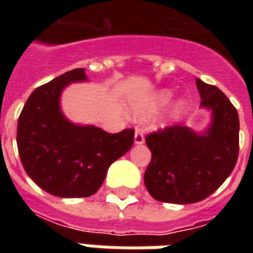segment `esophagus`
<instances>
[{
	"label": "esophagus",
	"instance_id": "1",
	"mask_svg": "<svg viewBox=\"0 0 253 253\" xmlns=\"http://www.w3.org/2000/svg\"><path fill=\"white\" fill-rule=\"evenodd\" d=\"M134 142H135V145H142V143L145 142L143 131L141 128H137V130H135V134H134Z\"/></svg>",
	"mask_w": 253,
	"mask_h": 253
}]
</instances>
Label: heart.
Instances as JSON below:
<instances>
[{"instance_id": "1", "label": "heart", "mask_w": 253, "mask_h": 253, "mask_svg": "<svg viewBox=\"0 0 253 253\" xmlns=\"http://www.w3.org/2000/svg\"><path fill=\"white\" fill-rule=\"evenodd\" d=\"M170 96H172V93H170L169 90H167V89L156 92L152 96H149L146 99L141 100V101H138V103L132 105V115L135 116V118H139V119H145V118L152 116L161 107H164L169 101ZM181 107H183V101L181 100L175 101L172 104V107H170V115L177 114L181 110Z\"/></svg>"}]
</instances>
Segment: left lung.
Segmentation results:
<instances>
[{
	"instance_id": "8db88e82",
	"label": "left lung",
	"mask_w": 253,
	"mask_h": 253,
	"mask_svg": "<svg viewBox=\"0 0 253 253\" xmlns=\"http://www.w3.org/2000/svg\"><path fill=\"white\" fill-rule=\"evenodd\" d=\"M201 107L211 111L206 131L165 127L146 135L152 152L145 186L156 201L188 205L210 196L228 179L239 157L240 122L230 100L214 85L196 78Z\"/></svg>"
}]
</instances>
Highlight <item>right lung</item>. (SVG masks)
Returning a JSON list of instances; mask_svg holds the SVG:
<instances>
[{
	"label": "right lung",
	"mask_w": 253,
	"mask_h": 253,
	"mask_svg": "<svg viewBox=\"0 0 253 253\" xmlns=\"http://www.w3.org/2000/svg\"><path fill=\"white\" fill-rule=\"evenodd\" d=\"M74 69L36 88L17 123V149L27 175L42 190L59 198H86L99 190L114 161L134 143V130L110 134L94 126L74 125L61 111L69 84L86 81Z\"/></svg>",
	"instance_id": "right-lung-1"
}]
</instances>
